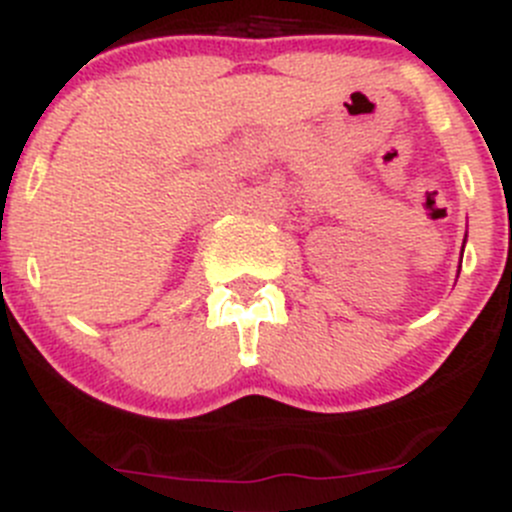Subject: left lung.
<instances>
[{"label": "left lung", "instance_id": "obj_1", "mask_svg": "<svg viewBox=\"0 0 512 512\" xmlns=\"http://www.w3.org/2000/svg\"><path fill=\"white\" fill-rule=\"evenodd\" d=\"M465 237H468V235H465ZM463 247H465V240H463ZM460 272V270H458Z\"/></svg>", "mask_w": 512, "mask_h": 512}]
</instances>
